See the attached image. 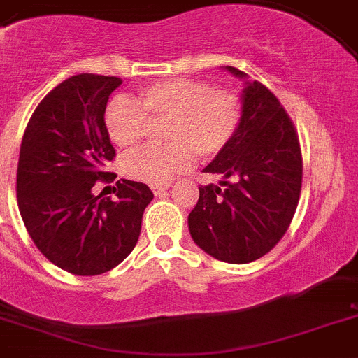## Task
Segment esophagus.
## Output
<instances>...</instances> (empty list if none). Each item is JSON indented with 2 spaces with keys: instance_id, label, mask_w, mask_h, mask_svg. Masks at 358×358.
Listing matches in <instances>:
<instances>
[{
  "instance_id": "esophagus-1",
  "label": "esophagus",
  "mask_w": 358,
  "mask_h": 358,
  "mask_svg": "<svg viewBox=\"0 0 358 358\" xmlns=\"http://www.w3.org/2000/svg\"><path fill=\"white\" fill-rule=\"evenodd\" d=\"M151 188H152V193L158 196V195H163V193L170 188V185H155V186H151Z\"/></svg>"
}]
</instances>
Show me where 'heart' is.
<instances>
[{
  "label": "heart",
  "mask_w": 358,
  "mask_h": 358,
  "mask_svg": "<svg viewBox=\"0 0 358 358\" xmlns=\"http://www.w3.org/2000/svg\"><path fill=\"white\" fill-rule=\"evenodd\" d=\"M243 98L232 90H217L210 80L169 79L137 91L134 100L112 98L103 114L105 130L119 149H134L144 141L151 121H169L163 137L169 145L138 149L122 162L135 181L166 185L193 165L195 155L210 159L234 141L243 122Z\"/></svg>",
  "instance_id": "1"
}]
</instances>
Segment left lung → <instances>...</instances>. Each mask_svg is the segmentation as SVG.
<instances>
[{
    "instance_id": "obj_1",
    "label": "left lung",
    "mask_w": 358,
    "mask_h": 358,
    "mask_svg": "<svg viewBox=\"0 0 358 358\" xmlns=\"http://www.w3.org/2000/svg\"><path fill=\"white\" fill-rule=\"evenodd\" d=\"M236 77L246 73L227 66ZM244 115L234 141L203 172L221 186H200L188 216L196 246L227 264H250L283 239L302 188V151L290 115L268 87L253 80L243 94Z\"/></svg>"
}]
</instances>
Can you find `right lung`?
Masks as SVG:
<instances>
[{
	"label": "right lung",
	"instance_id": "1",
	"mask_svg": "<svg viewBox=\"0 0 358 358\" xmlns=\"http://www.w3.org/2000/svg\"><path fill=\"white\" fill-rule=\"evenodd\" d=\"M119 77L73 75L38 103L20 144L17 203L40 253L75 275L108 272L134 251L152 192L144 182H115V199L93 195L115 149L105 130L108 96Z\"/></svg>",
	"mask_w": 358,
	"mask_h": 358
}]
</instances>
